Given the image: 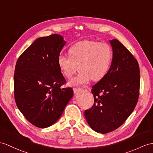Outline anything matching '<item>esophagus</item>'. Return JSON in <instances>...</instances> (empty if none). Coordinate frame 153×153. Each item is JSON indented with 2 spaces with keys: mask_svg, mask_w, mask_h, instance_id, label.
I'll return each instance as SVG.
<instances>
[{
  "mask_svg": "<svg viewBox=\"0 0 153 153\" xmlns=\"http://www.w3.org/2000/svg\"><path fill=\"white\" fill-rule=\"evenodd\" d=\"M81 91V88H73V91L74 94H76V93L79 92Z\"/></svg>",
  "mask_w": 153,
  "mask_h": 153,
  "instance_id": "esophagus-1",
  "label": "esophagus"
}]
</instances>
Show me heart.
<instances>
[{
    "label": "heart",
    "mask_w": 153,
    "mask_h": 153,
    "mask_svg": "<svg viewBox=\"0 0 153 153\" xmlns=\"http://www.w3.org/2000/svg\"><path fill=\"white\" fill-rule=\"evenodd\" d=\"M69 56L60 54L58 65L66 79H71L78 68L80 73L69 81L72 86L88 83L91 79L99 81L108 73L112 62L113 53L111 47L105 43L85 40L71 47Z\"/></svg>",
    "instance_id": "1"
}]
</instances>
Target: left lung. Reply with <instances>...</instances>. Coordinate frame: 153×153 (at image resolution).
Listing matches in <instances>:
<instances>
[{
	"label": "left lung",
	"instance_id": "8db88e82",
	"mask_svg": "<svg viewBox=\"0 0 153 153\" xmlns=\"http://www.w3.org/2000/svg\"><path fill=\"white\" fill-rule=\"evenodd\" d=\"M113 58L106 75L91 89L94 103L85 110L89 125L106 134L120 127L132 114L140 95V74L137 59L117 39L110 41Z\"/></svg>",
	"mask_w": 153,
	"mask_h": 153
}]
</instances>
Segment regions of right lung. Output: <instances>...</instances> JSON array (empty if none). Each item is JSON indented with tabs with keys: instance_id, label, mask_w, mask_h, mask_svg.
<instances>
[{
	"instance_id": "right-lung-1",
	"label": "right lung",
	"mask_w": 153,
	"mask_h": 153,
	"mask_svg": "<svg viewBox=\"0 0 153 153\" xmlns=\"http://www.w3.org/2000/svg\"><path fill=\"white\" fill-rule=\"evenodd\" d=\"M65 42L60 35L37 39L19 57L14 73V97L25 117L38 128H47L60 117L73 95L58 65Z\"/></svg>"
}]
</instances>
